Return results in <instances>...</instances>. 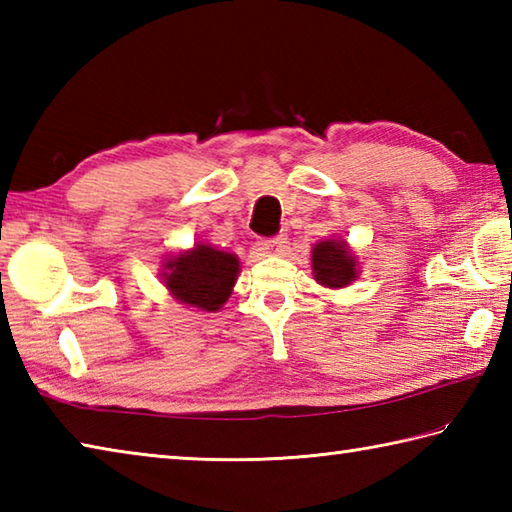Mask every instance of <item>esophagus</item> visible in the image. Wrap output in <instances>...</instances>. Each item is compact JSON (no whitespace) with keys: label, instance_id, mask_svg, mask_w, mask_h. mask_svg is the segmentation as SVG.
<instances>
[{"label":"esophagus","instance_id":"1","mask_svg":"<svg viewBox=\"0 0 512 512\" xmlns=\"http://www.w3.org/2000/svg\"><path fill=\"white\" fill-rule=\"evenodd\" d=\"M284 244H286V237L277 235L273 239H262V242H259V250H262L264 255H277L279 250L284 248Z\"/></svg>","mask_w":512,"mask_h":512}]
</instances>
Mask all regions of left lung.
I'll use <instances>...</instances> for the list:
<instances>
[{
    "label": "left lung",
    "mask_w": 512,
    "mask_h": 512,
    "mask_svg": "<svg viewBox=\"0 0 512 512\" xmlns=\"http://www.w3.org/2000/svg\"><path fill=\"white\" fill-rule=\"evenodd\" d=\"M313 275L326 288H344L359 275L357 257L342 239H326L313 246Z\"/></svg>",
    "instance_id": "8db88e82"
}]
</instances>
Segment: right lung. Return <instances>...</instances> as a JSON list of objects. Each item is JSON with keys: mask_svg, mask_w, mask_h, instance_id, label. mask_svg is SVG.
<instances>
[{"mask_svg": "<svg viewBox=\"0 0 512 512\" xmlns=\"http://www.w3.org/2000/svg\"><path fill=\"white\" fill-rule=\"evenodd\" d=\"M162 266L170 295L206 313H215L228 302L239 275L237 255L208 244H195L184 253L170 255Z\"/></svg>", "mask_w": 512, "mask_h": 512, "instance_id": "obj_1", "label": "right lung"}]
</instances>
